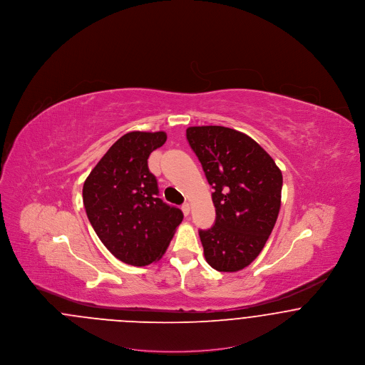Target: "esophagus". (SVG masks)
Segmentation results:
<instances>
[{"mask_svg":"<svg viewBox=\"0 0 365 365\" xmlns=\"http://www.w3.org/2000/svg\"><path fill=\"white\" fill-rule=\"evenodd\" d=\"M182 210H183V213H185V216H189V213H190V205H189L187 202H185V204L182 205Z\"/></svg>","mask_w":365,"mask_h":365,"instance_id":"1","label":"esophagus"}]
</instances>
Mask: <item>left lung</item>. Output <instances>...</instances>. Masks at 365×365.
Masks as SVG:
<instances>
[{
  "instance_id": "8db88e82",
  "label": "left lung",
  "mask_w": 365,
  "mask_h": 365,
  "mask_svg": "<svg viewBox=\"0 0 365 365\" xmlns=\"http://www.w3.org/2000/svg\"><path fill=\"white\" fill-rule=\"evenodd\" d=\"M216 209L215 225L200 230L205 260L237 272L260 255L278 219L283 178L260 145L237 130L198 125L186 130Z\"/></svg>"
}]
</instances>
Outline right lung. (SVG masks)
Here are the masks:
<instances>
[{"mask_svg": "<svg viewBox=\"0 0 365 365\" xmlns=\"http://www.w3.org/2000/svg\"><path fill=\"white\" fill-rule=\"evenodd\" d=\"M167 140L164 131H131L118 139L83 185L87 217L119 260L143 267L160 260L183 220L182 210L158 198L148 158Z\"/></svg>", "mask_w": 365, "mask_h": 365, "instance_id": "add662e5", "label": "right lung"}]
</instances>
